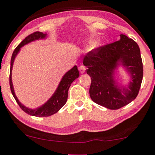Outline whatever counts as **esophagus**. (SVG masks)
I'll return each instance as SVG.
<instances>
[{
	"instance_id": "esophagus-1",
	"label": "esophagus",
	"mask_w": 155,
	"mask_h": 155,
	"mask_svg": "<svg viewBox=\"0 0 155 155\" xmlns=\"http://www.w3.org/2000/svg\"><path fill=\"white\" fill-rule=\"evenodd\" d=\"M79 72H80V74H84V73L85 72V67H84V65H81L80 67L79 68Z\"/></svg>"
}]
</instances>
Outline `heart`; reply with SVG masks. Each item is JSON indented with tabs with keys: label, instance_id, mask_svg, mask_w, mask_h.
Wrapping results in <instances>:
<instances>
[{
	"label": "heart",
	"instance_id": "b5f03b06",
	"mask_svg": "<svg viewBox=\"0 0 155 155\" xmlns=\"http://www.w3.org/2000/svg\"><path fill=\"white\" fill-rule=\"evenodd\" d=\"M96 46H98V45H96Z\"/></svg>",
	"mask_w": 155,
	"mask_h": 155
}]
</instances>
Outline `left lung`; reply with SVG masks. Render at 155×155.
Segmentation results:
<instances>
[{"mask_svg": "<svg viewBox=\"0 0 155 155\" xmlns=\"http://www.w3.org/2000/svg\"><path fill=\"white\" fill-rule=\"evenodd\" d=\"M120 40L98 48L83 57L87 74L91 78L90 96L95 103L118 110L135 99L143 79V63L138 45L124 35ZM120 67L130 76L122 86L117 75Z\"/></svg>", "mask_w": 155, "mask_h": 155, "instance_id": "8db88e82", "label": "left lung"}]
</instances>
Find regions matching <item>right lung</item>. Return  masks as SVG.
Masks as SVG:
<instances>
[{
	"label": "right lung",
	"mask_w": 155,
	"mask_h": 155,
	"mask_svg": "<svg viewBox=\"0 0 155 155\" xmlns=\"http://www.w3.org/2000/svg\"><path fill=\"white\" fill-rule=\"evenodd\" d=\"M47 34H44L42 32L36 31L35 33L31 34V35H28L26 37L24 40H23L18 47L15 49L14 52H13L12 56L11 58V67H10V75H9V84L10 88H11L12 93L13 96H14L15 99L16 100L17 103L20 107V108L28 115H32V116L36 117H47L50 116V115H54V114L57 113V112L60 110L62 107L65 104L66 101L68 99V90L70 86H71V83L74 81L75 79H77L79 76V73L78 71L77 66L75 65L71 70L65 73L62 76V79L59 81L58 86H57V89L53 93V95L49 98L45 103L41 106L38 107L37 108H29L25 107L23 105L20 101L18 100V97L16 96L15 93L14 87L12 84V68L13 64H14L15 59L16 58L17 55L18 53L20 52V49L25 45L30 43L31 42L37 41V40H45L47 38Z\"/></svg>",
	"instance_id": "1"
}]
</instances>
